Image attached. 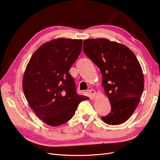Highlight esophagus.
<instances>
[{"label":"esophagus","mask_w":160,"mask_h":160,"mask_svg":"<svg viewBox=\"0 0 160 160\" xmlns=\"http://www.w3.org/2000/svg\"><path fill=\"white\" fill-rule=\"evenodd\" d=\"M88 92L90 93V95L92 96V98H95V94H96V92H95V90H93V89H89L88 91Z\"/></svg>","instance_id":"obj_1"}]
</instances>
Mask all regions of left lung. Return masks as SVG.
Segmentation results:
<instances>
[{
    "instance_id": "left-lung-1",
    "label": "left lung",
    "mask_w": 160,
    "mask_h": 160,
    "mask_svg": "<svg viewBox=\"0 0 160 160\" xmlns=\"http://www.w3.org/2000/svg\"><path fill=\"white\" fill-rule=\"evenodd\" d=\"M83 51L99 68L111 103V112L101 119L111 125L126 122L143 91V74L136 57L128 47L106 38L85 40Z\"/></svg>"
}]
</instances>
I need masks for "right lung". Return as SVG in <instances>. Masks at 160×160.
Returning a JSON list of instances; mask_svg holds the SVG:
<instances>
[{"instance_id": "right-lung-1", "label": "right lung", "mask_w": 160, "mask_h": 160, "mask_svg": "<svg viewBox=\"0 0 160 160\" xmlns=\"http://www.w3.org/2000/svg\"><path fill=\"white\" fill-rule=\"evenodd\" d=\"M81 39L57 38L33 53L24 74L23 91L28 105L50 126L69 121L79 104L89 98L76 91L69 72L82 50Z\"/></svg>"}]
</instances>
